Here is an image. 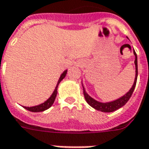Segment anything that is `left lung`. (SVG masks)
I'll return each instance as SVG.
<instances>
[{"instance_id":"obj_1","label":"left lung","mask_w":149,"mask_h":149,"mask_svg":"<svg viewBox=\"0 0 149 149\" xmlns=\"http://www.w3.org/2000/svg\"><path fill=\"white\" fill-rule=\"evenodd\" d=\"M128 38V37H127ZM133 53L135 56V68H136V75H135V80L134 83L132 84V86L130 88V90L128 91L127 93H125L124 96H122L121 97H120L118 99H116L115 100H112L110 102H100L98 100H95L93 97H90L88 94L86 93V91L84 89L83 84H82V87H83V90H84V96L85 98V100L87 101V103L90 105L91 107H93V109L96 110L100 111V112H114L116 110L120 109L121 107L125 105V104L127 103L128 100L130 99L132 94L133 93V91L136 87V80H137V76H138V68H137V56L136 53L135 52V50L133 49Z\"/></svg>"}]
</instances>
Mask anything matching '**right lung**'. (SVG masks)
Instances as JSON below:
<instances>
[{"label": "right lung", "instance_id": "obj_1", "mask_svg": "<svg viewBox=\"0 0 149 149\" xmlns=\"http://www.w3.org/2000/svg\"><path fill=\"white\" fill-rule=\"evenodd\" d=\"M67 74V70H65L61 75V77L59 78L58 81H57V84L56 85V88L54 91H53V93L51 95V97H49V99L47 100H45L44 103L40 104H38V105H36V106H33V107H26V106H23V108H24L25 109L29 110V111H30V112H43V111H45L46 109H49L50 107L52 106L53 103H54V101H55L56 97V94H57V88H58V85L59 84L61 83V81L65 77V76Z\"/></svg>", "mask_w": 149, "mask_h": 149}]
</instances>
